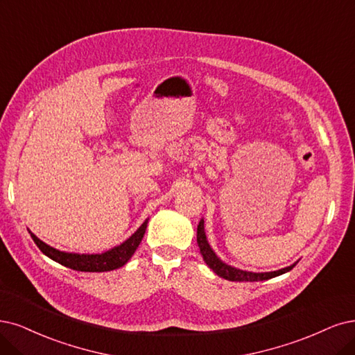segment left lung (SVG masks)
Wrapping results in <instances>:
<instances>
[{
	"instance_id": "obj_1",
	"label": "left lung",
	"mask_w": 355,
	"mask_h": 355,
	"mask_svg": "<svg viewBox=\"0 0 355 355\" xmlns=\"http://www.w3.org/2000/svg\"><path fill=\"white\" fill-rule=\"evenodd\" d=\"M198 244L200 248V253L203 256V260L206 261V265L211 268L218 277L224 278L227 281H237V282H257V281H266L275 277H279L282 273L290 272L298 261L293 263L291 266H286L279 270H273V272H248L243 269H237L234 266L227 265L225 261H222L216 253L212 250L211 244L207 243L206 239V232H205V220L200 219L199 225H198Z\"/></svg>"
}]
</instances>
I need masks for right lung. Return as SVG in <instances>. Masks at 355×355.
Segmentation results:
<instances>
[{"mask_svg":"<svg viewBox=\"0 0 355 355\" xmlns=\"http://www.w3.org/2000/svg\"><path fill=\"white\" fill-rule=\"evenodd\" d=\"M148 222H149V218L143 222V224L139 227V230L131 235V237H128L120 245H115L110 248L108 252L98 253V254H80V253L61 252L54 247L48 245L42 240H39L33 232L29 231V234L33 239L35 244L39 247V250L65 268H70L73 270H80V272H108V270H114L124 266L131 259V256L135 254L144 232H146Z\"/></svg>","mask_w":355,"mask_h":355,"instance_id":"add662e5","label":"right lung"}]
</instances>
